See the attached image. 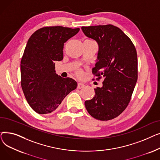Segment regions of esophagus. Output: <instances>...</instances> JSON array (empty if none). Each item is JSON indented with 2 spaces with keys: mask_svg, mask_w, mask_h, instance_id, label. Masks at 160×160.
Segmentation results:
<instances>
[{
  "mask_svg": "<svg viewBox=\"0 0 160 160\" xmlns=\"http://www.w3.org/2000/svg\"><path fill=\"white\" fill-rule=\"evenodd\" d=\"M84 86H85V85L83 84V83H78V86H77V88H78V89H81V88H83Z\"/></svg>",
  "mask_w": 160,
  "mask_h": 160,
  "instance_id": "esophagus-1",
  "label": "esophagus"
}]
</instances>
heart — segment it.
<instances>
[{
	"label": "heart",
	"instance_id": "b5f03b06",
	"mask_svg": "<svg viewBox=\"0 0 160 160\" xmlns=\"http://www.w3.org/2000/svg\"><path fill=\"white\" fill-rule=\"evenodd\" d=\"M77 74H78V76H81V75L82 74V71H77Z\"/></svg>",
	"mask_w": 160,
	"mask_h": 160
}]
</instances>
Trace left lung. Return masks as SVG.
Listing matches in <instances>:
<instances>
[{
	"label": "left lung",
	"mask_w": 160,
	"mask_h": 160,
	"mask_svg": "<svg viewBox=\"0 0 160 160\" xmlns=\"http://www.w3.org/2000/svg\"><path fill=\"white\" fill-rule=\"evenodd\" d=\"M82 32L98 45L97 63L92 72L102 86L95 89V97L85 101L88 113L95 119L108 121L127 107L138 80V56L130 39L112 24L82 27Z\"/></svg>",
	"instance_id": "8db88e82"
}]
</instances>
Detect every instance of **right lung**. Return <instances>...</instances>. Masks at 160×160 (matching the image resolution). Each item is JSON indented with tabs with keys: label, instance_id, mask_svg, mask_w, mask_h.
<instances>
[{
	"label": "right lung",
	"instance_id": "add662e5",
	"mask_svg": "<svg viewBox=\"0 0 160 160\" xmlns=\"http://www.w3.org/2000/svg\"><path fill=\"white\" fill-rule=\"evenodd\" d=\"M79 30L60 26L43 27L28 40L21 61V83L28 103L39 114L55 111L77 87L72 78L56 73L54 62L63 60L64 43Z\"/></svg>",
	"mask_w": 160,
	"mask_h": 160
}]
</instances>
